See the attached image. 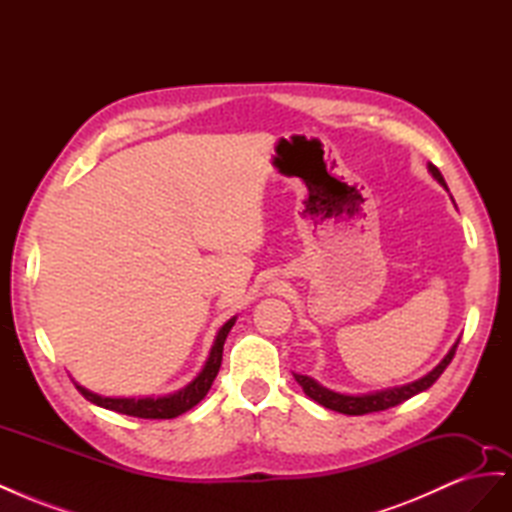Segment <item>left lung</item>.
I'll list each match as a JSON object with an SVG mask.
<instances>
[{
    "label": "left lung",
    "mask_w": 512,
    "mask_h": 512,
    "mask_svg": "<svg viewBox=\"0 0 512 512\" xmlns=\"http://www.w3.org/2000/svg\"><path fill=\"white\" fill-rule=\"evenodd\" d=\"M431 177L436 179L442 188H446V181L442 177L440 170L433 166V164H427ZM448 190V188H446ZM459 346V339L451 346V350H448V354L444 356V359L433 367L429 374H425L423 378H418L414 382H408V384H401V386H391V389H382V391H374V393H363V395H346V393H337V391H331L327 389V386H322L320 382H316L314 378L309 376H301V374H294V380L299 382V386L303 389V393L314 399L316 404L329 408V410H335V412H342V414H348V416H359V414H369V412H380V410H386V408H393V406H399L404 404L406 399L418 395L427 391L429 386L436 382L442 371L448 367V363L453 361L455 356V350Z\"/></svg>",
    "instance_id": "obj_1"
}]
</instances>
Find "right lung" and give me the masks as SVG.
I'll return each instance as SVG.
<instances>
[{"label": "right lung", "instance_id": "add662e5", "mask_svg": "<svg viewBox=\"0 0 512 512\" xmlns=\"http://www.w3.org/2000/svg\"><path fill=\"white\" fill-rule=\"evenodd\" d=\"M237 322V316H232L224 327L215 335V342L211 346L209 352V359L205 363V367L200 369V374L188 384L183 386L181 391H175L170 395H162V397H102L94 391L85 389L79 382L76 384V389L81 391V395L85 399H89L91 404H96L100 408L106 410H113L119 414H128V416H138V418H175L183 412L192 410L200 399H205V395L209 393L211 384L218 376L220 365H222V352H224V342L226 337L232 329V324Z\"/></svg>", "mask_w": 512, "mask_h": 512}]
</instances>
